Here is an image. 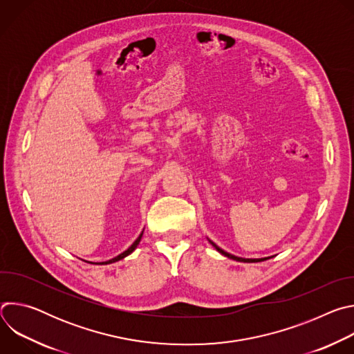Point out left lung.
I'll return each instance as SVG.
<instances>
[{
    "label": "left lung",
    "instance_id": "obj_1",
    "mask_svg": "<svg viewBox=\"0 0 354 354\" xmlns=\"http://www.w3.org/2000/svg\"><path fill=\"white\" fill-rule=\"evenodd\" d=\"M210 243L220 252L221 255H224V257H227V258H230V259H234V261H236V262H245V263H255V262H262V261H266V259H270L272 257H269V258H261V259H245V258H238V257H235V255H231V254H228V252H225V250H223L221 248H218L214 242H212L210 241Z\"/></svg>",
    "mask_w": 354,
    "mask_h": 354
}]
</instances>
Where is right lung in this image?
Segmentation results:
<instances>
[{"instance_id":"right-lung-1","label":"right lung","mask_w":354,"mask_h":354,"mask_svg":"<svg viewBox=\"0 0 354 354\" xmlns=\"http://www.w3.org/2000/svg\"><path fill=\"white\" fill-rule=\"evenodd\" d=\"M141 236H142V232L138 235V238L131 243V246L127 249V250H124L123 254H120V255H118L116 258H113V259H111V261H106V262H99V263H96V265H109V263H115V262H118V261H120V259H123V258H126V257H129L131 252L137 248V245L140 243V241H141Z\"/></svg>"}]
</instances>
